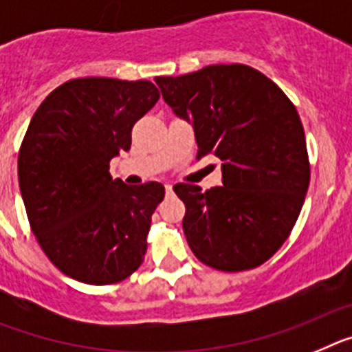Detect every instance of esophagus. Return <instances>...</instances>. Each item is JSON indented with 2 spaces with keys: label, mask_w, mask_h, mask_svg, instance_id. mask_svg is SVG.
I'll return each mask as SVG.
<instances>
[{
  "label": "esophagus",
  "mask_w": 352,
  "mask_h": 352,
  "mask_svg": "<svg viewBox=\"0 0 352 352\" xmlns=\"http://www.w3.org/2000/svg\"><path fill=\"white\" fill-rule=\"evenodd\" d=\"M164 189H166V193H172V191H173L172 184H164Z\"/></svg>",
  "instance_id": "esophagus-1"
}]
</instances>
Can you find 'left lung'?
Here are the masks:
<instances>
[{
  "label": "left lung",
  "mask_w": 352,
  "mask_h": 352,
  "mask_svg": "<svg viewBox=\"0 0 352 352\" xmlns=\"http://www.w3.org/2000/svg\"><path fill=\"white\" fill-rule=\"evenodd\" d=\"M164 102L189 122L197 159H221L223 186L175 184L186 239L198 261L219 271L264 264L298 221L310 182L307 140L294 104L248 65H207L157 76Z\"/></svg>",
  "instance_id": "8db88e82"
}]
</instances>
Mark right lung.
<instances>
[{
  "label": "right lung",
  "instance_id": "obj_1",
  "mask_svg": "<svg viewBox=\"0 0 352 352\" xmlns=\"http://www.w3.org/2000/svg\"><path fill=\"white\" fill-rule=\"evenodd\" d=\"M157 100L145 79H72L30 122L17 161L21 197L49 261L78 282L117 283L142 265L164 186L113 180L109 161L129 151L133 125Z\"/></svg>",
  "mask_w": 352,
  "mask_h": 352
}]
</instances>
